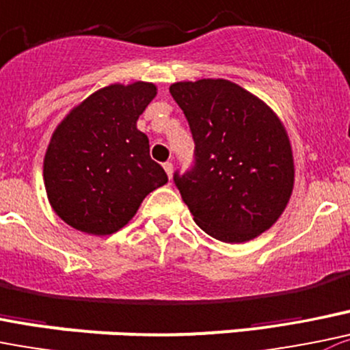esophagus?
<instances>
[{"label":"esophagus","instance_id":"1","mask_svg":"<svg viewBox=\"0 0 350 350\" xmlns=\"http://www.w3.org/2000/svg\"><path fill=\"white\" fill-rule=\"evenodd\" d=\"M164 169H165V172H167L169 179H171L172 172H174V165H172V162H164Z\"/></svg>","mask_w":350,"mask_h":350}]
</instances>
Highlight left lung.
<instances>
[{"mask_svg":"<svg viewBox=\"0 0 350 350\" xmlns=\"http://www.w3.org/2000/svg\"><path fill=\"white\" fill-rule=\"evenodd\" d=\"M188 120L195 162L174 172L193 219L224 243L265 232L294 185L289 137L273 111L229 80L179 81L169 89Z\"/></svg>","mask_w":350,"mask_h":350,"instance_id":"obj_1","label":"left lung"}]
</instances>
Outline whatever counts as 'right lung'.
Masks as SVG:
<instances>
[{
	"label": "right lung",
	"mask_w": 350,
	"mask_h": 350,
	"mask_svg": "<svg viewBox=\"0 0 350 350\" xmlns=\"http://www.w3.org/2000/svg\"><path fill=\"white\" fill-rule=\"evenodd\" d=\"M154 83L109 85L75 107L53 133L44 183L54 212L75 229L106 236L126 226L145 196L167 183L137 121Z\"/></svg>",
	"instance_id": "obj_1"
}]
</instances>
